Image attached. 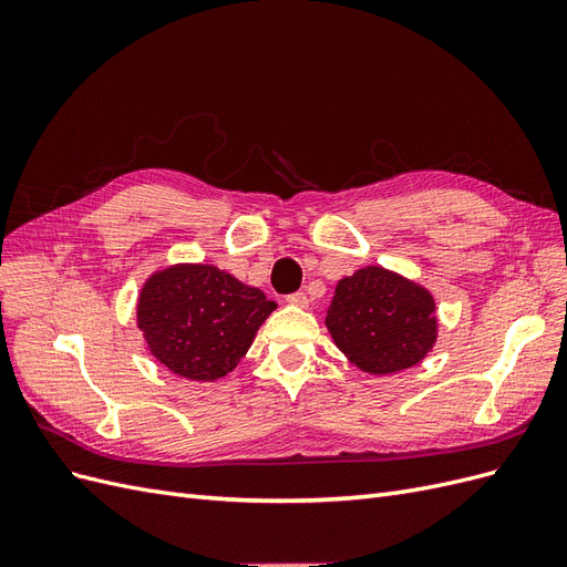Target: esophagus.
Segmentation results:
<instances>
[{"instance_id":"34e87169","label":"esophagus","mask_w":567,"mask_h":567,"mask_svg":"<svg viewBox=\"0 0 567 567\" xmlns=\"http://www.w3.org/2000/svg\"><path fill=\"white\" fill-rule=\"evenodd\" d=\"M286 300L293 307H310V298H307V293H302V290H298V293H293V296H288Z\"/></svg>"}]
</instances>
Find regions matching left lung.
<instances>
[{"label":"left lung","mask_w":567,"mask_h":567,"mask_svg":"<svg viewBox=\"0 0 567 567\" xmlns=\"http://www.w3.org/2000/svg\"><path fill=\"white\" fill-rule=\"evenodd\" d=\"M323 323L348 362L369 375L421 364L440 333L431 290L381 265L338 281Z\"/></svg>","instance_id":"obj_1"}]
</instances>
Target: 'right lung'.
<instances>
[{
	"label": "right lung",
	"mask_w": 567,
	"mask_h": 567,
	"mask_svg": "<svg viewBox=\"0 0 567 567\" xmlns=\"http://www.w3.org/2000/svg\"><path fill=\"white\" fill-rule=\"evenodd\" d=\"M277 302L227 269L175 262L151 271L136 298V329L169 373L213 383L231 373Z\"/></svg>",
	"instance_id": "1"
}]
</instances>
